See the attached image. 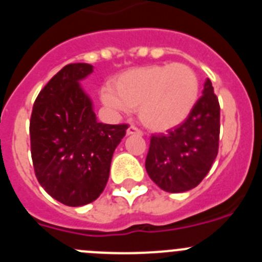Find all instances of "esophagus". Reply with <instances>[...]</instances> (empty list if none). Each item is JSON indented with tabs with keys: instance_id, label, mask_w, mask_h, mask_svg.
I'll return each instance as SVG.
<instances>
[{
	"instance_id": "obj_1",
	"label": "esophagus",
	"mask_w": 262,
	"mask_h": 262,
	"mask_svg": "<svg viewBox=\"0 0 262 262\" xmlns=\"http://www.w3.org/2000/svg\"><path fill=\"white\" fill-rule=\"evenodd\" d=\"M127 135H138V136H142L143 133H142V131H140V129L138 128V127L129 126L128 128H127Z\"/></svg>"
}]
</instances>
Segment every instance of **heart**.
<instances>
[{"instance_id":"b5f03b06","label":"heart","mask_w":262,"mask_h":262,"mask_svg":"<svg viewBox=\"0 0 262 262\" xmlns=\"http://www.w3.org/2000/svg\"><path fill=\"white\" fill-rule=\"evenodd\" d=\"M200 78L185 64L134 68L101 90V99L115 111L138 108V117L152 131L174 128L187 119L200 98Z\"/></svg>"}]
</instances>
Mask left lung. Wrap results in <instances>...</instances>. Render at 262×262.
<instances>
[{"mask_svg":"<svg viewBox=\"0 0 262 262\" xmlns=\"http://www.w3.org/2000/svg\"><path fill=\"white\" fill-rule=\"evenodd\" d=\"M184 123L164 135H152L145 169L152 181L168 193H182L200 185L216 159L221 107L211 81Z\"/></svg>","mask_w":262,"mask_h":262,"instance_id":"obj_1","label":"left lung"}]
</instances>
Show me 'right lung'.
Wrapping results in <instances>:
<instances>
[{
	"mask_svg": "<svg viewBox=\"0 0 262 262\" xmlns=\"http://www.w3.org/2000/svg\"><path fill=\"white\" fill-rule=\"evenodd\" d=\"M93 72L86 62L68 64L40 90L30 119L34 170L41 187L59 202L77 207L105 189L115 148L127 124L97 120L80 81Z\"/></svg>",
	"mask_w": 262,
	"mask_h": 262,
	"instance_id": "add662e5",
	"label": "right lung"
}]
</instances>
